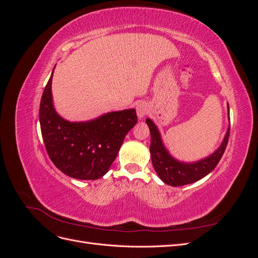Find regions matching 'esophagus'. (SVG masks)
<instances>
[{"mask_svg": "<svg viewBox=\"0 0 258 258\" xmlns=\"http://www.w3.org/2000/svg\"><path fill=\"white\" fill-rule=\"evenodd\" d=\"M136 110H137L138 117H139L140 119H141V118H143V117H145L147 115V113H148V106H147V104L145 102H140L137 105Z\"/></svg>", "mask_w": 258, "mask_h": 258, "instance_id": "esophagus-1", "label": "esophagus"}]
</instances>
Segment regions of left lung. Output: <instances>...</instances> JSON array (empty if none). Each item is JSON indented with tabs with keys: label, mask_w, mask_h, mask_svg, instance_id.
<instances>
[{
	"label": "left lung",
	"mask_w": 258,
	"mask_h": 258,
	"mask_svg": "<svg viewBox=\"0 0 258 258\" xmlns=\"http://www.w3.org/2000/svg\"><path fill=\"white\" fill-rule=\"evenodd\" d=\"M229 108V106H228ZM151 131V157L153 167L161 181L171 186H183L197 182L208 175L221 160L228 143L230 127L227 130L222 145L209 157L192 163L175 160L163 146L157 127L151 119H146Z\"/></svg>",
	"instance_id": "1"
}]
</instances>
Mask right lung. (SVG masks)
<instances>
[{
	"label": "right lung",
	"mask_w": 258,
	"mask_h": 258,
	"mask_svg": "<svg viewBox=\"0 0 258 258\" xmlns=\"http://www.w3.org/2000/svg\"><path fill=\"white\" fill-rule=\"evenodd\" d=\"M51 80L52 74L40 104L41 131L49 158L71 177H102L115 160L124 137L137 123L136 111L111 112L86 122L67 121L53 108Z\"/></svg>",
	"instance_id": "obj_1"
}]
</instances>
